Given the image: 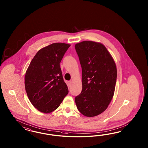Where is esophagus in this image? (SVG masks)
Returning a JSON list of instances; mask_svg holds the SVG:
<instances>
[{"label": "esophagus", "mask_w": 148, "mask_h": 148, "mask_svg": "<svg viewBox=\"0 0 148 148\" xmlns=\"http://www.w3.org/2000/svg\"><path fill=\"white\" fill-rule=\"evenodd\" d=\"M71 84H72V81H68V85H71Z\"/></svg>", "instance_id": "1"}]
</instances>
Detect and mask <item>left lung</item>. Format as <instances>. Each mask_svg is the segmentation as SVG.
<instances>
[{
    "label": "left lung",
    "mask_w": 148,
    "mask_h": 148,
    "mask_svg": "<svg viewBox=\"0 0 148 148\" xmlns=\"http://www.w3.org/2000/svg\"><path fill=\"white\" fill-rule=\"evenodd\" d=\"M82 68V89L75 98L81 114L97 116L111 103L116 83V64L104 45L84 40L75 45Z\"/></svg>",
    "instance_id": "left-lung-1"
}]
</instances>
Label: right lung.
Wrapping results in <instances>:
<instances>
[{
	"label": "right lung",
	"instance_id": "right-lung-1",
	"mask_svg": "<svg viewBox=\"0 0 148 148\" xmlns=\"http://www.w3.org/2000/svg\"><path fill=\"white\" fill-rule=\"evenodd\" d=\"M70 46L54 43L42 48L27 69L24 82L27 95L40 112H53L68 93L60 63Z\"/></svg>",
	"mask_w": 148,
	"mask_h": 148
}]
</instances>
